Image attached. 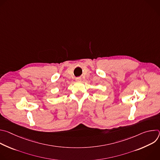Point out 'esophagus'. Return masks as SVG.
I'll use <instances>...</instances> for the list:
<instances>
[{
    "label": "esophagus",
    "instance_id": "1",
    "mask_svg": "<svg viewBox=\"0 0 160 160\" xmlns=\"http://www.w3.org/2000/svg\"><path fill=\"white\" fill-rule=\"evenodd\" d=\"M81 80H82L81 77H77V78H76V80H77V81H80Z\"/></svg>",
    "mask_w": 160,
    "mask_h": 160
}]
</instances>
